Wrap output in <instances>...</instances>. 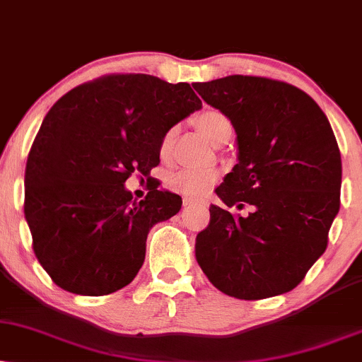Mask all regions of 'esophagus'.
Segmentation results:
<instances>
[{
	"instance_id": "obj_1",
	"label": "esophagus",
	"mask_w": 362,
	"mask_h": 362,
	"mask_svg": "<svg viewBox=\"0 0 362 362\" xmlns=\"http://www.w3.org/2000/svg\"><path fill=\"white\" fill-rule=\"evenodd\" d=\"M182 204H184V207H190V205H194V200H192V199H184V202H182Z\"/></svg>"
}]
</instances>
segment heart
<instances>
[{
    "label": "heart",
    "mask_w": 362,
    "mask_h": 362,
    "mask_svg": "<svg viewBox=\"0 0 362 362\" xmlns=\"http://www.w3.org/2000/svg\"><path fill=\"white\" fill-rule=\"evenodd\" d=\"M197 127L202 132L204 136L212 144L221 141L223 136L230 135L234 132L232 123L228 118L223 115L222 112L217 110H205L197 117ZM177 128H168L165 134L162 135L158 145V152L162 157H167L170 153L173 140H175ZM217 182V173L214 172H204V170H190V168H182V170L173 172L168 177L167 185L168 189L177 192V194L187 195V197H197L204 194L209 187H212Z\"/></svg>",
    "instance_id": "1"
}]
</instances>
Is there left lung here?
<instances>
[{"label":"left lung","mask_w":362,"mask_h":362,"mask_svg":"<svg viewBox=\"0 0 362 362\" xmlns=\"http://www.w3.org/2000/svg\"><path fill=\"white\" fill-rule=\"evenodd\" d=\"M237 134L239 163L215 192L195 257L223 294L259 300L299 286L324 254L341 205V152L327 117L303 90L264 76L192 85Z\"/></svg>","instance_id":"1"}]
</instances>
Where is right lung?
<instances>
[{"label":"right lung","mask_w":362,"mask_h":362,"mask_svg":"<svg viewBox=\"0 0 362 362\" xmlns=\"http://www.w3.org/2000/svg\"><path fill=\"white\" fill-rule=\"evenodd\" d=\"M199 108L189 83L144 73L86 81L49 108L26 162L25 217L36 259L58 287L107 296L134 281L150 228L182 199L150 180L136 202L123 184L132 173L147 177L162 135Z\"/></svg>","instance_id":"right-lung-1"}]
</instances>
